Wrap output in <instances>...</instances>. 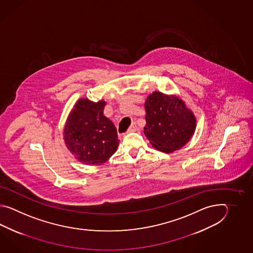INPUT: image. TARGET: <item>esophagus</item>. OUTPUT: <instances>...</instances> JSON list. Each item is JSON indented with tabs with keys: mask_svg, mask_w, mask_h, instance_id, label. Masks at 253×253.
<instances>
[{
	"mask_svg": "<svg viewBox=\"0 0 253 253\" xmlns=\"http://www.w3.org/2000/svg\"><path fill=\"white\" fill-rule=\"evenodd\" d=\"M136 130H137V126H136V124H135V123H133V124L130 126V127H129L128 130H127V132H126V133L134 132V131H136Z\"/></svg>",
	"mask_w": 253,
	"mask_h": 253,
	"instance_id": "1",
	"label": "esophagus"
}]
</instances>
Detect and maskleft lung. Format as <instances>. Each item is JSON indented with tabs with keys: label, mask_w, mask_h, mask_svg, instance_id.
<instances>
[{
	"label": "left lung",
	"mask_w": 253,
	"mask_h": 253,
	"mask_svg": "<svg viewBox=\"0 0 253 253\" xmlns=\"http://www.w3.org/2000/svg\"><path fill=\"white\" fill-rule=\"evenodd\" d=\"M145 108V136L156 149L172 153L192 137L196 119L182 99L154 92L146 98Z\"/></svg>",
	"instance_id": "8db88e82"
}]
</instances>
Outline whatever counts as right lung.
<instances>
[{"label":"right lung","instance_id":"1","mask_svg":"<svg viewBox=\"0 0 253 253\" xmlns=\"http://www.w3.org/2000/svg\"><path fill=\"white\" fill-rule=\"evenodd\" d=\"M105 105V101L95 103L86 98L80 99L66 122V145L83 164H103L118 149L117 128L103 115Z\"/></svg>","mask_w":253,"mask_h":253}]
</instances>
